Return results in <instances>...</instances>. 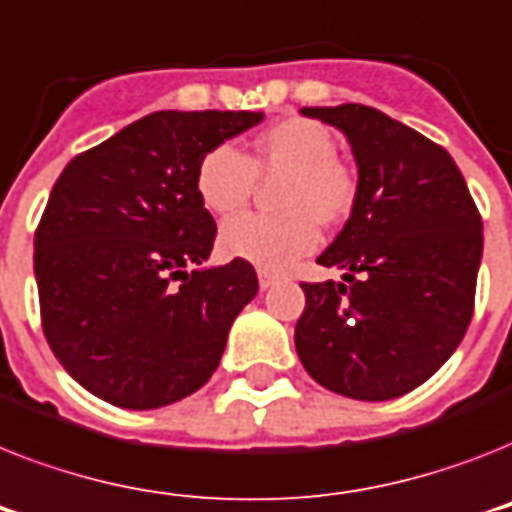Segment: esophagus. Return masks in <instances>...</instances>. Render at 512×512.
Segmentation results:
<instances>
[{"label": "esophagus", "mask_w": 512, "mask_h": 512, "mask_svg": "<svg viewBox=\"0 0 512 512\" xmlns=\"http://www.w3.org/2000/svg\"><path fill=\"white\" fill-rule=\"evenodd\" d=\"M257 281H260V289H268V286H273L278 281V273H273L268 268H257Z\"/></svg>", "instance_id": "1"}]
</instances>
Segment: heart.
Listing matches in <instances>:
<instances>
[{
    "mask_svg": "<svg viewBox=\"0 0 512 512\" xmlns=\"http://www.w3.org/2000/svg\"><path fill=\"white\" fill-rule=\"evenodd\" d=\"M257 178H284L276 205L284 213H247L220 228V247L239 260L281 270L310 255L321 242L318 220L331 226L352 213L357 178L336 157V139L326 126L286 118L270 126L249 160L231 144H218L197 168V191L207 210L231 215L247 205Z\"/></svg>",
    "mask_w": 512,
    "mask_h": 512,
    "instance_id": "heart-1",
    "label": "heart"
}]
</instances>
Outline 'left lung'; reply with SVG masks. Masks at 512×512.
Returning a JSON list of instances; mask_svg holds the SVG:
<instances>
[{
    "mask_svg": "<svg viewBox=\"0 0 512 512\" xmlns=\"http://www.w3.org/2000/svg\"><path fill=\"white\" fill-rule=\"evenodd\" d=\"M342 128L357 199L318 257L344 284H302L297 355L321 386L352 400L413 392L463 342L479 276V207L450 152L365 105L302 107Z\"/></svg>",
    "mask_w": 512,
    "mask_h": 512,
    "instance_id": "left-lung-1",
    "label": "left lung"
}]
</instances>
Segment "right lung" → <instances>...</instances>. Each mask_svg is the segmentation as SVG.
Wrapping results in <instances>:
<instances>
[{
  "instance_id": "add662e5",
  "label": "right lung",
  "mask_w": 512,
  "mask_h": 512,
  "mask_svg": "<svg viewBox=\"0 0 512 512\" xmlns=\"http://www.w3.org/2000/svg\"><path fill=\"white\" fill-rule=\"evenodd\" d=\"M263 112L160 110L65 165L33 236L41 328L99 400L152 410L207 384L257 294L247 260L205 270L218 228L202 157Z\"/></svg>"
}]
</instances>
